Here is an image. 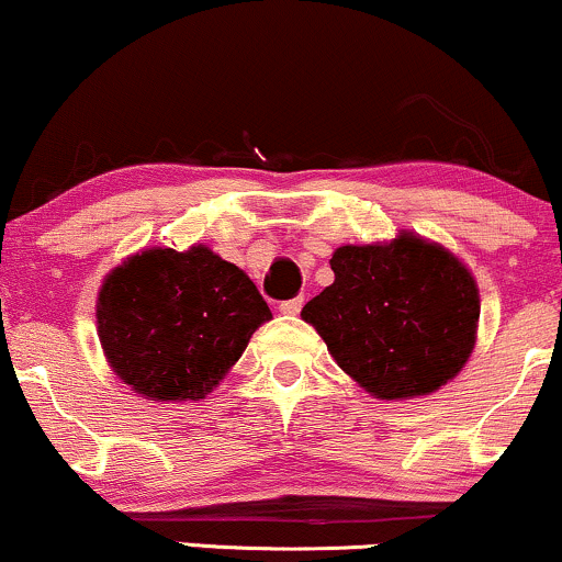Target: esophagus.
<instances>
[{"label": "esophagus", "instance_id": "obj_1", "mask_svg": "<svg viewBox=\"0 0 562 562\" xmlns=\"http://www.w3.org/2000/svg\"><path fill=\"white\" fill-rule=\"evenodd\" d=\"M301 308H303V295H295V299H288V301L280 303V312L288 314V317H295Z\"/></svg>", "mask_w": 562, "mask_h": 562}]
</instances>
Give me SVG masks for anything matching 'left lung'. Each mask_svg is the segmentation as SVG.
Wrapping results in <instances>:
<instances>
[{
    "label": "left lung",
    "mask_w": 562,
    "mask_h": 562,
    "mask_svg": "<svg viewBox=\"0 0 562 562\" xmlns=\"http://www.w3.org/2000/svg\"><path fill=\"white\" fill-rule=\"evenodd\" d=\"M335 282L303 306L335 362L378 398L423 396L468 362L479 288L454 256L415 235L344 245Z\"/></svg>",
    "instance_id": "left-lung-1"
}]
</instances>
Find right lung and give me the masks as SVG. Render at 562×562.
<instances>
[{
	"mask_svg": "<svg viewBox=\"0 0 562 562\" xmlns=\"http://www.w3.org/2000/svg\"><path fill=\"white\" fill-rule=\"evenodd\" d=\"M272 319L250 277L195 245L153 248L105 280L97 333L115 375L153 402H198Z\"/></svg>",
	"mask_w": 562,
	"mask_h": 562,
	"instance_id": "add662e5",
	"label": "right lung"
}]
</instances>
